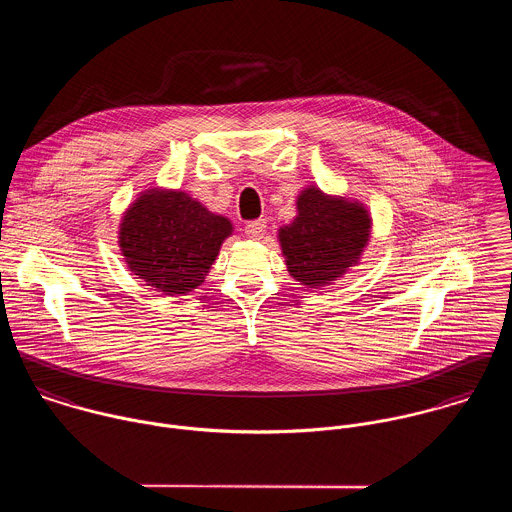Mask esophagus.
I'll use <instances>...</instances> for the list:
<instances>
[{
	"label": "esophagus",
	"instance_id": "obj_1",
	"mask_svg": "<svg viewBox=\"0 0 512 512\" xmlns=\"http://www.w3.org/2000/svg\"><path fill=\"white\" fill-rule=\"evenodd\" d=\"M244 232H246V236L252 238V240L264 238V234H266V220H250V222L244 226Z\"/></svg>",
	"mask_w": 512,
	"mask_h": 512
}]
</instances>
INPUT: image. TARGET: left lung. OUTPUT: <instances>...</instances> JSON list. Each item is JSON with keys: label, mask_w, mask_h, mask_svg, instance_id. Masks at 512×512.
<instances>
[{"label": "left lung", "mask_w": 512, "mask_h": 512, "mask_svg": "<svg viewBox=\"0 0 512 512\" xmlns=\"http://www.w3.org/2000/svg\"><path fill=\"white\" fill-rule=\"evenodd\" d=\"M372 220L363 203L307 187L297 195V217L278 238L290 276L301 286H329L357 266Z\"/></svg>", "instance_id": "left-lung-1"}]
</instances>
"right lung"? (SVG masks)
Wrapping results in <instances>:
<instances>
[{"instance_id": "1", "label": "right lung", "mask_w": 512, "mask_h": 512, "mask_svg": "<svg viewBox=\"0 0 512 512\" xmlns=\"http://www.w3.org/2000/svg\"><path fill=\"white\" fill-rule=\"evenodd\" d=\"M230 220L183 191L147 189L124 213L118 244L140 280L163 295L193 292L219 256Z\"/></svg>"}]
</instances>
